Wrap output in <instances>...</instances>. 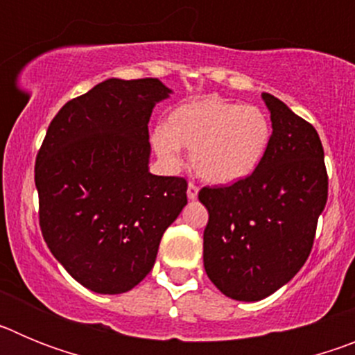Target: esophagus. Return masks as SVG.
I'll list each match as a JSON object with an SVG mask.
<instances>
[{
	"label": "esophagus",
	"mask_w": 355,
	"mask_h": 355,
	"mask_svg": "<svg viewBox=\"0 0 355 355\" xmlns=\"http://www.w3.org/2000/svg\"><path fill=\"white\" fill-rule=\"evenodd\" d=\"M197 193H199V187L196 183H188V190H187V196L190 200H196L197 199Z\"/></svg>",
	"instance_id": "34e87169"
}]
</instances>
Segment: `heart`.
I'll use <instances>...</instances> for the list:
<instances>
[{
	"mask_svg": "<svg viewBox=\"0 0 355 355\" xmlns=\"http://www.w3.org/2000/svg\"><path fill=\"white\" fill-rule=\"evenodd\" d=\"M272 126L259 106L222 97L184 103L150 135L156 155L168 167L181 163V146L192 149L197 174L213 184H233L258 171L270 147Z\"/></svg>",
	"mask_w": 355,
	"mask_h": 355,
	"instance_id": "heart-1",
	"label": "heart"
}]
</instances>
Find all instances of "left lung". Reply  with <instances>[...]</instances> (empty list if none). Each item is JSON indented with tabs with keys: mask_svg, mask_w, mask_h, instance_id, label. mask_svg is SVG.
<instances>
[{
	"mask_svg": "<svg viewBox=\"0 0 355 355\" xmlns=\"http://www.w3.org/2000/svg\"><path fill=\"white\" fill-rule=\"evenodd\" d=\"M261 97L270 112L272 139L258 171L199 192L209 213L206 274L225 297L243 302L265 299L302 268L329 188L315 128L272 94Z\"/></svg>",
	"mask_w": 355,
	"mask_h": 355,
	"instance_id": "8db88e82",
	"label": "left lung"
}]
</instances>
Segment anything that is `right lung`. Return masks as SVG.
Here are the masks:
<instances>
[{"mask_svg":"<svg viewBox=\"0 0 355 355\" xmlns=\"http://www.w3.org/2000/svg\"><path fill=\"white\" fill-rule=\"evenodd\" d=\"M171 94L156 78H110L62 106L37 155L44 240L96 293L137 286L187 206V180L149 172L147 124Z\"/></svg>","mask_w":355,"mask_h":355,"instance_id":"obj_1","label":"right lung"}]
</instances>
